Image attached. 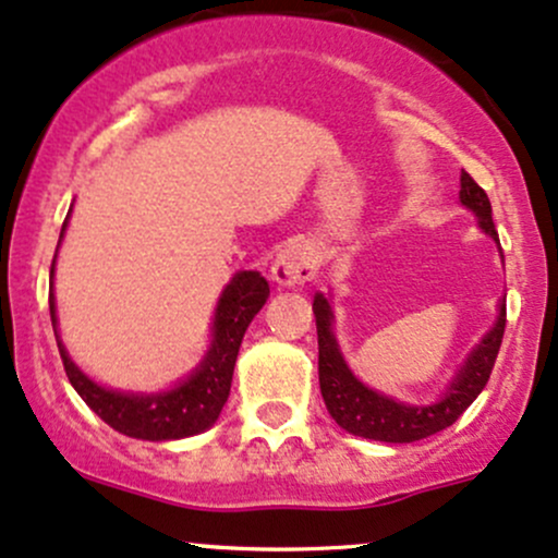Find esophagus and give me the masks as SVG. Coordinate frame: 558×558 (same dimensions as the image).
<instances>
[{
  "instance_id": "1",
  "label": "esophagus",
  "mask_w": 558,
  "mask_h": 558,
  "mask_svg": "<svg viewBox=\"0 0 558 558\" xmlns=\"http://www.w3.org/2000/svg\"><path fill=\"white\" fill-rule=\"evenodd\" d=\"M316 271H319V260H316L314 247L295 242L287 244V247L277 255V260H274L271 266V279L277 281L279 287H298L314 279Z\"/></svg>"
}]
</instances>
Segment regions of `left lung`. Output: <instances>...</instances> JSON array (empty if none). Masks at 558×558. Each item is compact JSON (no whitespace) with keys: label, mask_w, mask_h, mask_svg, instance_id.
Returning a JSON list of instances; mask_svg holds the SVG:
<instances>
[{"label":"left lung","mask_w":558,"mask_h":558,"mask_svg":"<svg viewBox=\"0 0 558 558\" xmlns=\"http://www.w3.org/2000/svg\"><path fill=\"white\" fill-rule=\"evenodd\" d=\"M460 205L476 215L478 229L493 236L497 247H500V239H497L493 223V205H489L482 185L473 181L465 170L460 172ZM314 316L316 335H319V388L327 412L349 434L388 441V445L421 441L425 436L439 434V430L449 428L458 421L473 404V399L482 393V388L487 386L497 351H500L502 332H506V301H500L495 325L473 345V351L449 380L445 393H439V399L430 401V404H404V401H397L386 397V393H377L375 388L364 386L351 373L332 332V305L322 292L314 295Z\"/></svg>","instance_id":"left-lung-1"}]
</instances>
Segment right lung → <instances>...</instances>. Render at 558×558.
Masks as SVG:
<instances>
[{
	"label": "right lung",
	"mask_w": 558,
	"mask_h": 558,
	"mask_svg": "<svg viewBox=\"0 0 558 558\" xmlns=\"http://www.w3.org/2000/svg\"><path fill=\"white\" fill-rule=\"evenodd\" d=\"M65 226H69V215H65V223L61 229V242ZM61 242H58V247H61ZM52 279H56V260L50 266V319L71 386H74V391L85 399V404L100 421L109 423L119 434L143 441L185 439V436L202 434V430H207L209 425L218 421L231 391L239 345H242L250 322L266 305L268 292H271L268 290V281L257 271L233 274L229 284L220 292L218 305H215L213 340H209V349L199 362V367L185 380L167 388V391L133 393L100 386V383H95L93 377H87L76 367L74 359L69 356V351L61 343V335H58Z\"/></svg>",
	"instance_id": "obj_1"
}]
</instances>
